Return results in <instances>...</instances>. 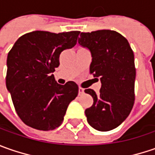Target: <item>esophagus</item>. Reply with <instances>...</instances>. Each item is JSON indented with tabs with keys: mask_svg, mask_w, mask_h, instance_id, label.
I'll return each mask as SVG.
<instances>
[{
	"mask_svg": "<svg viewBox=\"0 0 155 155\" xmlns=\"http://www.w3.org/2000/svg\"><path fill=\"white\" fill-rule=\"evenodd\" d=\"M84 93V90L83 88L79 87V88H78V94H79V96H80V95H83Z\"/></svg>",
	"mask_w": 155,
	"mask_h": 155,
	"instance_id": "1",
	"label": "esophagus"
}]
</instances>
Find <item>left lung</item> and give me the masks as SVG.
<instances>
[{"label":"left lung","mask_w":155,"mask_h":155,"mask_svg":"<svg viewBox=\"0 0 155 155\" xmlns=\"http://www.w3.org/2000/svg\"><path fill=\"white\" fill-rule=\"evenodd\" d=\"M78 44L91 51L90 72L102 83L97 95L91 89L84 91L93 97L92 106L85 110L87 122L98 131L114 129L134 106V52L126 38L111 30L81 33Z\"/></svg>","instance_id":"obj_1"}]
</instances>
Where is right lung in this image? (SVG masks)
Instances as JSON below:
<instances>
[{
  "label": "right lung",
  "mask_w": 155,
  "mask_h": 155,
  "mask_svg": "<svg viewBox=\"0 0 155 155\" xmlns=\"http://www.w3.org/2000/svg\"><path fill=\"white\" fill-rule=\"evenodd\" d=\"M80 32L34 31L22 35L7 58L6 85L21 121L39 130L59 127L78 86L73 81L58 84L52 72L59 55L77 44Z\"/></svg>",
  "instance_id": "add662e5"
}]
</instances>
